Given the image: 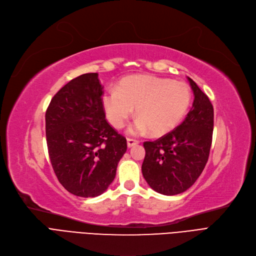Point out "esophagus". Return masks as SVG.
<instances>
[{"mask_svg": "<svg viewBox=\"0 0 256 256\" xmlns=\"http://www.w3.org/2000/svg\"><path fill=\"white\" fill-rule=\"evenodd\" d=\"M138 144H140V142H138V140H133V138H127V146H128V148H131V147H133V146Z\"/></svg>", "mask_w": 256, "mask_h": 256, "instance_id": "34e87169", "label": "esophagus"}]
</instances>
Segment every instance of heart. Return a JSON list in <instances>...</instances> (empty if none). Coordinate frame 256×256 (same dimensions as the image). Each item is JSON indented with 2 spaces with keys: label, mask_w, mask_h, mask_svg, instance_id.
Segmentation results:
<instances>
[{
  "label": "heart",
  "mask_w": 256,
  "mask_h": 256,
  "mask_svg": "<svg viewBox=\"0 0 256 256\" xmlns=\"http://www.w3.org/2000/svg\"><path fill=\"white\" fill-rule=\"evenodd\" d=\"M108 120L122 128L133 114L138 116L130 128L133 134L147 132L162 136L175 128L190 103V92L184 82L140 75L122 81L118 90H108L102 96Z\"/></svg>",
  "instance_id": "obj_1"
}]
</instances>
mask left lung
Listing matches in <instances>:
<instances>
[{"instance_id": "8db88e82", "label": "left lung", "mask_w": 256, "mask_h": 256, "mask_svg": "<svg viewBox=\"0 0 256 256\" xmlns=\"http://www.w3.org/2000/svg\"><path fill=\"white\" fill-rule=\"evenodd\" d=\"M194 99L186 118L154 142H144L142 172L155 192L174 196L190 188L208 160L214 130V107L208 96L188 77Z\"/></svg>"}]
</instances>
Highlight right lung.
Masks as SVG:
<instances>
[{
    "label": "right lung",
    "mask_w": 256,
    "mask_h": 256,
    "mask_svg": "<svg viewBox=\"0 0 256 256\" xmlns=\"http://www.w3.org/2000/svg\"><path fill=\"white\" fill-rule=\"evenodd\" d=\"M96 72L70 80L46 112L48 156L62 186L78 197L100 196L114 181L126 138L108 124Z\"/></svg>",
    "instance_id": "add662e5"
}]
</instances>
